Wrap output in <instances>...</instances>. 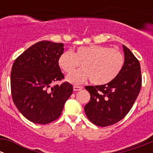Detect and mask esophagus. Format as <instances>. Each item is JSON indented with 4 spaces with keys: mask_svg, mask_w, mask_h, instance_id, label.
<instances>
[{
    "mask_svg": "<svg viewBox=\"0 0 153 153\" xmlns=\"http://www.w3.org/2000/svg\"><path fill=\"white\" fill-rule=\"evenodd\" d=\"M83 89V86H73V90L74 91H80Z\"/></svg>",
    "mask_w": 153,
    "mask_h": 153,
    "instance_id": "obj_1",
    "label": "esophagus"
}]
</instances>
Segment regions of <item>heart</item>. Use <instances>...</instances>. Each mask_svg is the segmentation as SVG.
<instances>
[{
    "instance_id": "b5f03b06",
    "label": "heart",
    "mask_w": 153,
    "mask_h": 153,
    "mask_svg": "<svg viewBox=\"0 0 153 153\" xmlns=\"http://www.w3.org/2000/svg\"><path fill=\"white\" fill-rule=\"evenodd\" d=\"M124 64L122 52L99 45L80 47L73 52L66 51L58 59L59 67L67 74L72 73L81 64L83 69L67 77L68 81L76 85L89 78L95 85L108 84L119 75Z\"/></svg>"
}]
</instances>
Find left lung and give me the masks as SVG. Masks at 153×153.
Masks as SVG:
<instances>
[{"label": "left lung", "mask_w": 153, "mask_h": 153, "mask_svg": "<svg viewBox=\"0 0 153 153\" xmlns=\"http://www.w3.org/2000/svg\"><path fill=\"white\" fill-rule=\"evenodd\" d=\"M125 64L115 79L100 86H86L90 101L84 106L88 119L97 126L113 125L127 115L133 106L142 84L139 61L123 45Z\"/></svg>", "instance_id": "1"}]
</instances>
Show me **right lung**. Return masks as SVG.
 Returning a JSON list of instances; mask_svg holds the SVG:
<instances>
[{"label":"right lung","mask_w":153,"mask_h":153,"mask_svg":"<svg viewBox=\"0 0 153 153\" xmlns=\"http://www.w3.org/2000/svg\"><path fill=\"white\" fill-rule=\"evenodd\" d=\"M62 53V43L42 41L24 51L12 65L13 102L26 118L35 124H47L58 119L73 92V86L67 81L53 86L64 79L58 64Z\"/></svg>","instance_id":"right-lung-1"}]
</instances>
